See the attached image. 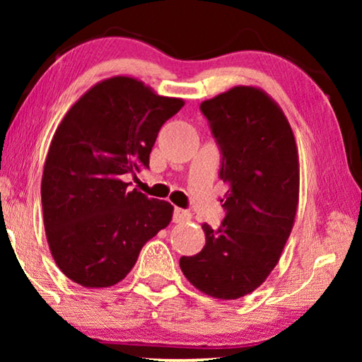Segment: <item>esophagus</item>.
<instances>
[{
	"mask_svg": "<svg viewBox=\"0 0 362 362\" xmlns=\"http://www.w3.org/2000/svg\"><path fill=\"white\" fill-rule=\"evenodd\" d=\"M191 219H192L191 212H187L185 209H180V207H176L175 216H173V221H175L176 224H185V222H189Z\"/></svg>",
	"mask_w": 362,
	"mask_h": 362,
	"instance_id": "obj_1",
	"label": "esophagus"
}]
</instances>
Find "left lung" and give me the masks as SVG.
Instances as JSON below:
<instances>
[{
  "label": "left lung",
  "instance_id": "8db88e82",
  "mask_svg": "<svg viewBox=\"0 0 362 362\" xmlns=\"http://www.w3.org/2000/svg\"><path fill=\"white\" fill-rule=\"evenodd\" d=\"M222 150L226 219L202 224L206 245L181 257L192 286L219 300H237L264 284L293 229L300 161L293 130L265 90L237 86L201 103Z\"/></svg>",
  "mask_w": 362,
  "mask_h": 362
}]
</instances>
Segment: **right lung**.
Here are the masks:
<instances>
[{
  "label": "right lung",
  "mask_w": 362,
  "mask_h": 362,
  "mask_svg": "<svg viewBox=\"0 0 362 362\" xmlns=\"http://www.w3.org/2000/svg\"><path fill=\"white\" fill-rule=\"evenodd\" d=\"M185 105L135 77L88 88L59 123L41 181L44 229L62 274L108 288L130 274L143 245L173 219L170 202L128 189L150 166L158 132Z\"/></svg>",
  "instance_id": "obj_1"
}]
</instances>
